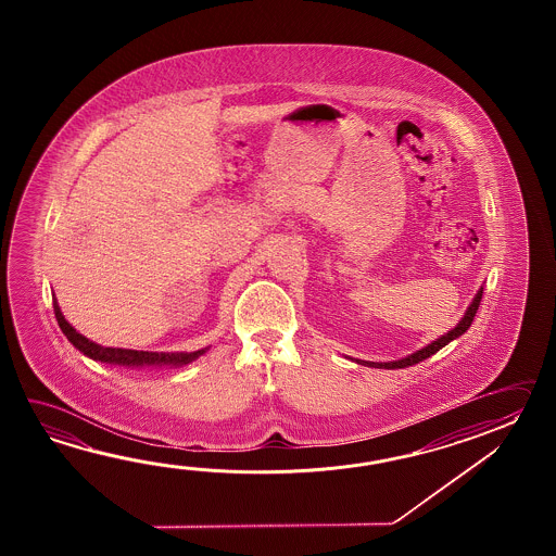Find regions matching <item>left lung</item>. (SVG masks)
Listing matches in <instances>:
<instances>
[{
  "label": "left lung",
  "mask_w": 556,
  "mask_h": 556,
  "mask_svg": "<svg viewBox=\"0 0 556 556\" xmlns=\"http://www.w3.org/2000/svg\"><path fill=\"white\" fill-rule=\"evenodd\" d=\"M481 298H483V288H481V290L477 292V295L472 298L471 306L467 307V312H465V316H463L462 321H459L453 330L447 331L445 336L438 338L435 342L427 343L426 348L417 350L414 354L407 355V357H402V359H395V362H366V359H354L355 364L367 367H379V369H402V367L415 366V364L424 362L427 357L438 354L441 348H445L447 343L453 342V340H457L459 336H463L465 331L471 328L472 318H475V314H477V309H479V304H481Z\"/></svg>",
  "instance_id": "left-lung-1"
}]
</instances>
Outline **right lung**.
Returning a JSON list of instances; mask_svg holds the SVG:
<instances>
[{
  "mask_svg": "<svg viewBox=\"0 0 556 556\" xmlns=\"http://www.w3.org/2000/svg\"><path fill=\"white\" fill-rule=\"evenodd\" d=\"M53 312H55V318H58V324H60L61 331L65 333V338L81 354L91 357L94 362H101V364L125 367L187 366L190 362H194L199 355L206 352V348L199 350V352H139V350H123V348H103L99 343L87 340L84 333H79L73 328L72 324L61 314L58 300L53 302Z\"/></svg>",
  "mask_w": 556,
  "mask_h": 556,
  "instance_id": "right-lung-1",
  "label": "right lung"
}]
</instances>
